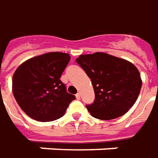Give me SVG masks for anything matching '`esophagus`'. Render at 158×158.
Segmentation results:
<instances>
[{"label":"esophagus","instance_id":"1","mask_svg":"<svg viewBox=\"0 0 158 158\" xmlns=\"http://www.w3.org/2000/svg\"><path fill=\"white\" fill-rule=\"evenodd\" d=\"M76 98H77V99H80V93H78L76 94Z\"/></svg>","mask_w":158,"mask_h":158}]
</instances>
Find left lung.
<instances>
[{"label":"left lung","instance_id":"8db88e82","mask_svg":"<svg viewBox=\"0 0 158 158\" xmlns=\"http://www.w3.org/2000/svg\"><path fill=\"white\" fill-rule=\"evenodd\" d=\"M76 61L93 84L95 99L86 108L93 118L114 119L132 107L142 86L140 73L133 64L104 52L80 55Z\"/></svg>","mask_w":158,"mask_h":158}]
</instances>
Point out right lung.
I'll use <instances>...</instances> for the list:
<instances>
[{"label": "right lung", "mask_w": 158, "mask_h": 158, "mask_svg": "<svg viewBox=\"0 0 158 158\" xmlns=\"http://www.w3.org/2000/svg\"><path fill=\"white\" fill-rule=\"evenodd\" d=\"M67 53L53 52L34 57L16 69L13 93L18 105L33 119L50 122L64 115L75 96L60 80L70 61Z\"/></svg>", "instance_id": "right-lung-1"}]
</instances>
